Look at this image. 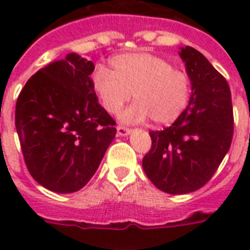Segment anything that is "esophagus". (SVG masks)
I'll list each match as a JSON object with an SVG mask.
<instances>
[{"label":"esophagus","instance_id":"esophagus-1","mask_svg":"<svg viewBox=\"0 0 250 250\" xmlns=\"http://www.w3.org/2000/svg\"><path fill=\"white\" fill-rule=\"evenodd\" d=\"M131 132H132V129L127 128V127H123V125H118L117 127L118 136H128Z\"/></svg>","mask_w":250,"mask_h":250}]
</instances>
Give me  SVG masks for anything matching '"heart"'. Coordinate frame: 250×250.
<instances>
[{"mask_svg":"<svg viewBox=\"0 0 250 250\" xmlns=\"http://www.w3.org/2000/svg\"><path fill=\"white\" fill-rule=\"evenodd\" d=\"M110 63L113 72L98 67L92 76L94 93L109 114L119 113L131 93L136 102L121 117L127 123L152 118L158 125H171L186 110L190 80L166 60L150 53H125L113 57Z\"/></svg>","mask_w":250,"mask_h":250,"instance_id":"heart-1","label":"heart"}]
</instances>
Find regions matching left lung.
I'll use <instances>...</instances> for the list:
<instances>
[{
    "mask_svg": "<svg viewBox=\"0 0 250 250\" xmlns=\"http://www.w3.org/2000/svg\"><path fill=\"white\" fill-rule=\"evenodd\" d=\"M179 56L190 80L188 106L164 131H150L143 160L149 180L162 192L186 194L205 186L229 150L233 114L229 83L192 46Z\"/></svg>",
    "mask_w": 250,
    "mask_h": 250,
    "instance_id": "left-lung-1",
    "label": "left lung"
}]
</instances>
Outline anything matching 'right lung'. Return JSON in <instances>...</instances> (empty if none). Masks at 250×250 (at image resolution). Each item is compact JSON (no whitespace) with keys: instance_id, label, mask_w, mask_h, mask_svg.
Returning <instances> with one entry per match:
<instances>
[{"instance_id":"1","label":"right lung","mask_w":250,"mask_h":250,"mask_svg":"<svg viewBox=\"0 0 250 250\" xmlns=\"http://www.w3.org/2000/svg\"><path fill=\"white\" fill-rule=\"evenodd\" d=\"M94 64L76 53L29 78L18 97L15 127L29 174L56 193L82 189L115 137V122L98 104Z\"/></svg>"}]
</instances>
